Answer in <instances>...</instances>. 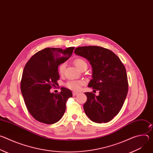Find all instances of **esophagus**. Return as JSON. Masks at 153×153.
Listing matches in <instances>:
<instances>
[{
  "label": "esophagus",
  "mask_w": 153,
  "mask_h": 153,
  "mask_svg": "<svg viewBox=\"0 0 153 153\" xmlns=\"http://www.w3.org/2000/svg\"><path fill=\"white\" fill-rule=\"evenodd\" d=\"M77 94H78V93H77V92H73V96H77Z\"/></svg>",
  "instance_id": "esophagus-1"
}]
</instances>
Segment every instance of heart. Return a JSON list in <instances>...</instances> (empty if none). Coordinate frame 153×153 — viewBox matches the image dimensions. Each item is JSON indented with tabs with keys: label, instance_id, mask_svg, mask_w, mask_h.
Wrapping results in <instances>:
<instances>
[{
	"label": "heart",
	"instance_id": "obj_1",
	"mask_svg": "<svg viewBox=\"0 0 153 153\" xmlns=\"http://www.w3.org/2000/svg\"><path fill=\"white\" fill-rule=\"evenodd\" d=\"M74 63L76 65V67L79 69L81 70L83 67H87V63L86 62L82 59L78 58L76 59L74 61ZM65 63H62L59 65V73L60 74H62L65 70ZM85 83L84 81L83 80H73L70 81L66 83V86L68 88L74 91H79L81 88L82 86Z\"/></svg>",
	"mask_w": 153,
	"mask_h": 153
}]
</instances>
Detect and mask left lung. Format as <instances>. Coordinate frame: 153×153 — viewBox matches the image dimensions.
<instances>
[{
	"label": "left lung",
	"instance_id": "left-lung-1",
	"mask_svg": "<svg viewBox=\"0 0 153 153\" xmlns=\"http://www.w3.org/2000/svg\"><path fill=\"white\" fill-rule=\"evenodd\" d=\"M74 53L90 62L93 79L88 87L99 91L97 96L92 92L85 93V114L96 123L110 122L120 111L128 93L125 66L113 51L101 47H80L75 49Z\"/></svg>",
	"mask_w": 153,
	"mask_h": 153
}]
</instances>
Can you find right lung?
<instances>
[{"label": "right lung", "mask_w": 153, "mask_h": 153, "mask_svg": "<svg viewBox=\"0 0 153 153\" xmlns=\"http://www.w3.org/2000/svg\"><path fill=\"white\" fill-rule=\"evenodd\" d=\"M74 47L65 50L47 48L34 54L24 67L20 82L27 108L37 121L53 124L63 116L71 91L64 87L59 93H50L59 79L58 66L72 55Z\"/></svg>", "instance_id": "add662e5"}]
</instances>
